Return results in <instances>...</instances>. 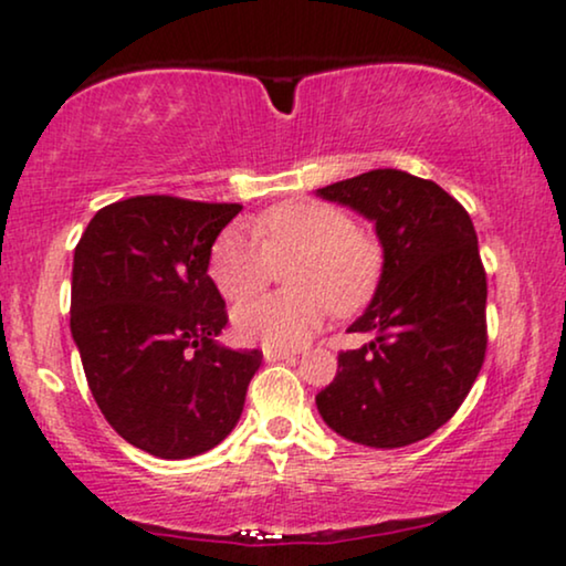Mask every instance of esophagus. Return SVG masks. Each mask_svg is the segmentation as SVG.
<instances>
[{
    "instance_id": "obj_1",
    "label": "esophagus",
    "mask_w": 566,
    "mask_h": 566,
    "mask_svg": "<svg viewBox=\"0 0 566 566\" xmlns=\"http://www.w3.org/2000/svg\"><path fill=\"white\" fill-rule=\"evenodd\" d=\"M263 358L269 360V364H274V360H292V358H295V353H292V350H276V348H263Z\"/></svg>"
}]
</instances>
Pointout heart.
<instances>
[{
    "instance_id": "heart-1",
    "label": "heart",
    "mask_w": 566,
    "mask_h": 566,
    "mask_svg": "<svg viewBox=\"0 0 566 566\" xmlns=\"http://www.w3.org/2000/svg\"><path fill=\"white\" fill-rule=\"evenodd\" d=\"M255 234L229 227L216 237L208 276L231 303L261 292L274 265L287 269L290 295H265L234 311L237 337L263 348H301L322 329L326 311L353 313L379 282V253L343 210L324 202H282L255 221Z\"/></svg>"
}]
</instances>
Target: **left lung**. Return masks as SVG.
Instances as JSON below:
<instances>
[{
    "mask_svg": "<svg viewBox=\"0 0 566 566\" xmlns=\"http://www.w3.org/2000/svg\"><path fill=\"white\" fill-rule=\"evenodd\" d=\"M356 210L382 244L371 303L350 324L371 343L337 356L316 408L339 438L403 448L464 403L485 360L488 282L472 218L446 189L395 168L316 189Z\"/></svg>",
    "mask_w": 566,
    "mask_h": 566,
    "instance_id": "obj_1",
    "label": "left lung"
}]
</instances>
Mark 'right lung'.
I'll return each instance as SVG.
<instances>
[{"instance_id":"right-lung-1","label":"right lung","mask_w":566,"mask_h":566,"mask_svg":"<svg viewBox=\"0 0 566 566\" xmlns=\"http://www.w3.org/2000/svg\"><path fill=\"white\" fill-rule=\"evenodd\" d=\"M234 202L128 197L94 213L73 253L71 335L111 427L158 459L216 448L242 417L263 353L227 326L208 258Z\"/></svg>"}]
</instances>
